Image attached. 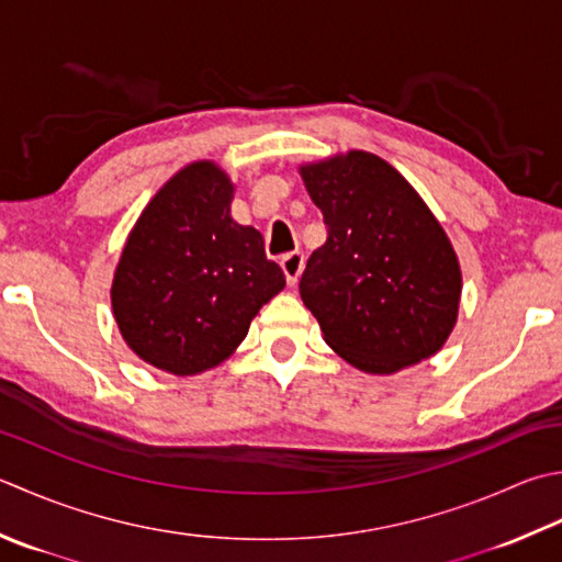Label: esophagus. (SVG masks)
I'll return each instance as SVG.
<instances>
[{
	"label": "esophagus",
	"mask_w": 562,
	"mask_h": 562,
	"mask_svg": "<svg viewBox=\"0 0 562 562\" xmlns=\"http://www.w3.org/2000/svg\"><path fill=\"white\" fill-rule=\"evenodd\" d=\"M280 266H282L284 280H288V284H296V280H300V274L304 270V256L300 250L288 252V256L280 260Z\"/></svg>",
	"instance_id": "obj_1"
}]
</instances>
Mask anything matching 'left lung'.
<instances>
[{
	"label": "left lung",
	"instance_id": "8db88e82",
	"mask_svg": "<svg viewBox=\"0 0 562 562\" xmlns=\"http://www.w3.org/2000/svg\"><path fill=\"white\" fill-rule=\"evenodd\" d=\"M302 178L326 244L306 260L300 294L326 344L375 375L434 356L453 331L460 268L422 196L362 150L306 165Z\"/></svg>",
	"mask_w": 562,
	"mask_h": 562
}]
</instances>
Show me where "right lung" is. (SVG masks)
I'll return each mask as SVG.
<instances>
[{
	"instance_id": "1",
	"label": "right lung",
	"mask_w": 562,
	"mask_h": 562,
	"mask_svg": "<svg viewBox=\"0 0 562 562\" xmlns=\"http://www.w3.org/2000/svg\"><path fill=\"white\" fill-rule=\"evenodd\" d=\"M231 194L214 162L187 165L153 196L121 252L112 284L121 336L172 375L228 358L284 288L260 231L231 218Z\"/></svg>"
}]
</instances>
